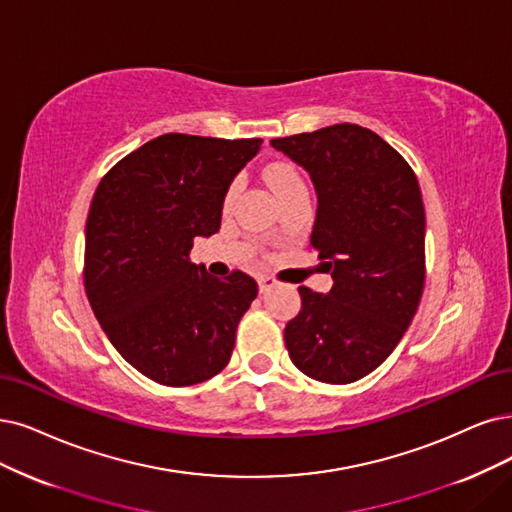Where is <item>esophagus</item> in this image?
<instances>
[{"label": "esophagus", "mask_w": 512, "mask_h": 512, "mask_svg": "<svg viewBox=\"0 0 512 512\" xmlns=\"http://www.w3.org/2000/svg\"><path fill=\"white\" fill-rule=\"evenodd\" d=\"M257 282H259V293H268L272 287H276L278 280L274 276H261Z\"/></svg>", "instance_id": "34e87169"}]
</instances>
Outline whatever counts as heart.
Segmentation results:
<instances>
[{
  "label": "heart",
  "instance_id": "heart-1",
  "mask_svg": "<svg viewBox=\"0 0 512 512\" xmlns=\"http://www.w3.org/2000/svg\"><path fill=\"white\" fill-rule=\"evenodd\" d=\"M268 181L272 183L276 196H282V194L291 192V189L304 185V179H301L299 170H297L295 166L287 164V162H276V164H272V166L268 168ZM236 189H238V183H232L230 189H227V198H225L227 202L232 200V196L236 194Z\"/></svg>",
  "mask_w": 512,
  "mask_h": 512
}]
</instances>
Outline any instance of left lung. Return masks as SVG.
Masks as SVG:
<instances>
[{"label":"left lung","mask_w":512,"mask_h":512,"mask_svg":"<svg viewBox=\"0 0 512 512\" xmlns=\"http://www.w3.org/2000/svg\"><path fill=\"white\" fill-rule=\"evenodd\" d=\"M304 166L318 208L310 249L333 289L299 287L301 310L285 327L293 365L312 380L350 384L380 367L418 312L426 280V215L413 168L358 124L272 139Z\"/></svg>","instance_id":"1"}]
</instances>
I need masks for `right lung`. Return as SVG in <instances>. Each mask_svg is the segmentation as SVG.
<instances>
[{
	"label": "right lung",
	"mask_w": 512,
	"mask_h": 512,
	"mask_svg": "<svg viewBox=\"0 0 512 512\" xmlns=\"http://www.w3.org/2000/svg\"><path fill=\"white\" fill-rule=\"evenodd\" d=\"M261 139L168 132L107 170L86 219L84 287L126 363L162 386L211 380L230 363L257 282L215 278L189 259L219 232L227 187Z\"/></svg>",
	"instance_id": "right-lung-1"
}]
</instances>
